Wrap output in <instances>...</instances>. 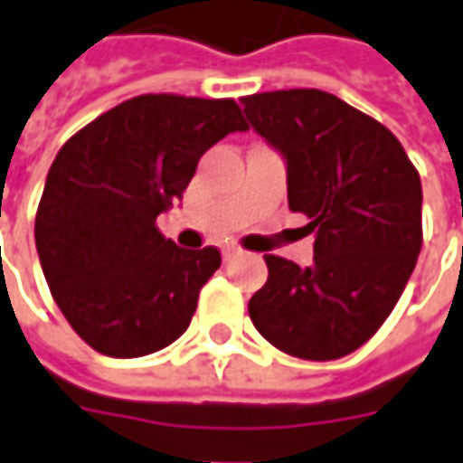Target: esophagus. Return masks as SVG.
<instances>
[{"mask_svg": "<svg viewBox=\"0 0 463 463\" xmlns=\"http://www.w3.org/2000/svg\"><path fill=\"white\" fill-rule=\"evenodd\" d=\"M238 255H241L238 248H225V250H222V260H232V258H238Z\"/></svg>", "mask_w": 463, "mask_h": 463, "instance_id": "1", "label": "esophagus"}]
</instances>
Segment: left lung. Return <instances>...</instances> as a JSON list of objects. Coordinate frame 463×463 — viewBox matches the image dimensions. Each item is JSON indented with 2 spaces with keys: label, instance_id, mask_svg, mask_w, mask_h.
Returning <instances> with one entry per match:
<instances>
[{
  "label": "left lung",
  "instance_id": "obj_1",
  "mask_svg": "<svg viewBox=\"0 0 463 463\" xmlns=\"http://www.w3.org/2000/svg\"><path fill=\"white\" fill-rule=\"evenodd\" d=\"M286 163L288 208L308 215L313 263L265 255L248 303L265 341L298 358L354 354L401 298L421 250V180L381 122L321 90L241 99Z\"/></svg>",
  "mask_w": 463,
  "mask_h": 463
}]
</instances>
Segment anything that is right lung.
Wrapping results in <instances>:
<instances>
[{
    "instance_id": "add662e5",
    "label": "right lung",
    "mask_w": 463,
    "mask_h": 463,
    "mask_svg": "<svg viewBox=\"0 0 463 463\" xmlns=\"http://www.w3.org/2000/svg\"><path fill=\"white\" fill-rule=\"evenodd\" d=\"M245 130L232 99L142 95L64 142L34 242L52 298L95 351L137 358L187 331L221 253L177 248L155 221L183 200L200 157Z\"/></svg>"
}]
</instances>
